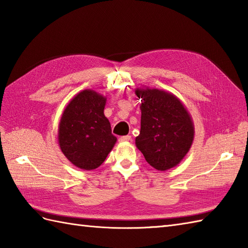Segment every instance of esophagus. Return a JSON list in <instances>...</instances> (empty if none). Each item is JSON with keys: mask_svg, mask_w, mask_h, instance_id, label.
I'll use <instances>...</instances> for the list:
<instances>
[{"mask_svg": "<svg viewBox=\"0 0 248 248\" xmlns=\"http://www.w3.org/2000/svg\"><path fill=\"white\" fill-rule=\"evenodd\" d=\"M119 141H121V143H123V141H129V140H131V136L130 135H125V136H121V138H119V140H118Z\"/></svg>", "mask_w": 248, "mask_h": 248, "instance_id": "obj_1", "label": "esophagus"}]
</instances>
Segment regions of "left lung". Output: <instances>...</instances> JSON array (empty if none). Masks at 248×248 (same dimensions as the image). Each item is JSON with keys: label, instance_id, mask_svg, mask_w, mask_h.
<instances>
[{"label": "left lung", "instance_id": "left-lung-1", "mask_svg": "<svg viewBox=\"0 0 248 248\" xmlns=\"http://www.w3.org/2000/svg\"><path fill=\"white\" fill-rule=\"evenodd\" d=\"M140 100V132L135 144L146 161L157 170L175 167L188 152L194 124L182 102L160 89L138 88Z\"/></svg>", "mask_w": 248, "mask_h": 248}]
</instances>
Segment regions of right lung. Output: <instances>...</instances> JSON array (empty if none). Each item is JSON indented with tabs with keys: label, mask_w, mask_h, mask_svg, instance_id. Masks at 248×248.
Returning <instances> with one entry per match:
<instances>
[{
	"label": "right lung",
	"mask_w": 248,
	"mask_h": 248,
	"mask_svg": "<svg viewBox=\"0 0 248 248\" xmlns=\"http://www.w3.org/2000/svg\"><path fill=\"white\" fill-rule=\"evenodd\" d=\"M107 98L92 89L78 93L68 103L59 124L61 150L73 165L92 170L102 164L116 143L104 116Z\"/></svg>",
	"instance_id": "right-lung-1"
}]
</instances>
